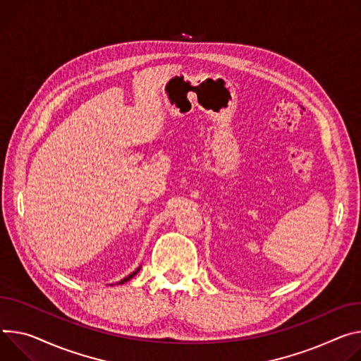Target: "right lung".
<instances>
[{"instance_id": "right-lung-1", "label": "right lung", "mask_w": 361, "mask_h": 361, "mask_svg": "<svg viewBox=\"0 0 361 361\" xmlns=\"http://www.w3.org/2000/svg\"><path fill=\"white\" fill-rule=\"evenodd\" d=\"M140 269H141V267H140V268H137V269H135V271H134V272H133V274H129V275H128V276H125V278H123V279H121V281H119V282H116V285H122V283H125V282H128V281H129V279H133V278H134V276H135V275H137V274H138V272H140Z\"/></svg>"}]
</instances>
